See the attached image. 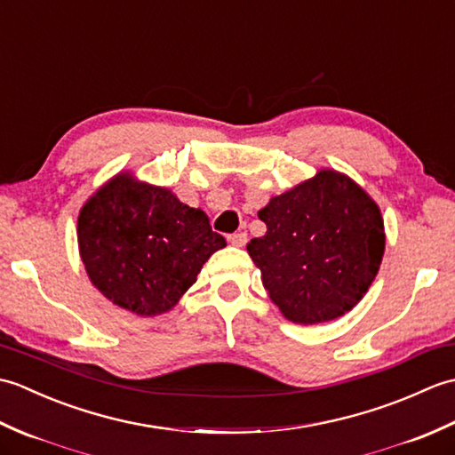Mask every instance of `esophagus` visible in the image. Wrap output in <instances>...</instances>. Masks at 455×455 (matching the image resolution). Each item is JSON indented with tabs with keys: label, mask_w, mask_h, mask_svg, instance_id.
<instances>
[{
	"label": "esophagus",
	"mask_w": 455,
	"mask_h": 455,
	"mask_svg": "<svg viewBox=\"0 0 455 455\" xmlns=\"http://www.w3.org/2000/svg\"><path fill=\"white\" fill-rule=\"evenodd\" d=\"M246 240H248L246 230H238V233L228 235V243L233 244V246H244V244H246Z\"/></svg>",
	"instance_id": "34e87169"
}]
</instances>
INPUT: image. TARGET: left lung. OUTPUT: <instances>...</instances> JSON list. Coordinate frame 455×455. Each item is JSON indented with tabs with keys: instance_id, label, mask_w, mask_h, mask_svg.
I'll use <instances>...</instances> for the list:
<instances>
[{
	"instance_id": "8db88e82",
	"label": "left lung",
	"mask_w": 455,
	"mask_h": 455,
	"mask_svg": "<svg viewBox=\"0 0 455 455\" xmlns=\"http://www.w3.org/2000/svg\"><path fill=\"white\" fill-rule=\"evenodd\" d=\"M258 217L267 230L250 240L248 254L289 321H334L360 301L379 272L385 250L381 212L342 173L318 172L274 197Z\"/></svg>"
}]
</instances>
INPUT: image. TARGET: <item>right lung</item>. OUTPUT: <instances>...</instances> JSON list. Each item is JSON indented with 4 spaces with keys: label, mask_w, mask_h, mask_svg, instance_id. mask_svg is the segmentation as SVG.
I'll return each instance as SVG.
<instances>
[{
    "label": "right lung",
    "mask_w": 455,
    "mask_h": 455,
    "mask_svg": "<svg viewBox=\"0 0 455 455\" xmlns=\"http://www.w3.org/2000/svg\"><path fill=\"white\" fill-rule=\"evenodd\" d=\"M78 243L93 285L140 316L166 313L227 246L201 209L131 176L111 180L85 203Z\"/></svg>",
    "instance_id": "add662e5"
}]
</instances>
